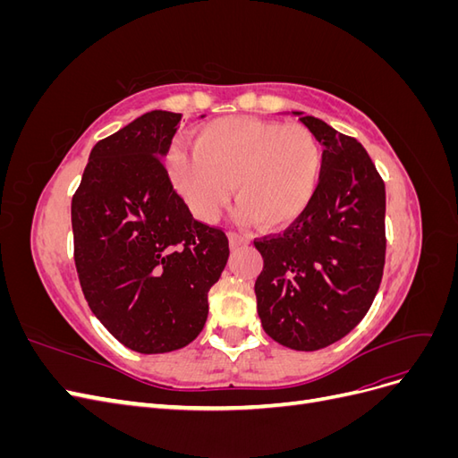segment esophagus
I'll return each instance as SVG.
<instances>
[{
  "mask_svg": "<svg viewBox=\"0 0 458 458\" xmlns=\"http://www.w3.org/2000/svg\"><path fill=\"white\" fill-rule=\"evenodd\" d=\"M250 241H248V237H244V234H241V233H234V231H231L229 233V244H231V248L234 250V248H239V246H244V244H248Z\"/></svg>",
  "mask_w": 458,
  "mask_h": 458,
  "instance_id": "esophagus-1",
  "label": "esophagus"
}]
</instances>
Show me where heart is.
<instances>
[{
  "mask_svg": "<svg viewBox=\"0 0 458 458\" xmlns=\"http://www.w3.org/2000/svg\"><path fill=\"white\" fill-rule=\"evenodd\" d=\"M195 152L174 147L168 170L192 216L216 221L231 200L263 229L284 227L310 206L321 175V147L301 123L227 116L195 133Z\"/></svg>",
  "mask_w": 458,
  "mask_h": 458,
  "instance_id": "1",
  "label": "heart"
}]
</instances>
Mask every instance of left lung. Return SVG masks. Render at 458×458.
I'll list each match as a JSON object with an SVG mask.
<instances>
[{
  "label": "left lung",
  "mask_w": 458,
  "mask_h": 458,
  "mask_svg": "<svg viewBox=\"0 0 458 458\" xmlns=\"http://www.w3.org/2000/svg\"><path fill=\"white\" fill-rule=\"evenodd\" d=\"M300 122L323 145L321 175L290 227L254 241L263 258L254 290L263 330L290 350L315 352L361 323L378 293L386 187L355 137L313 116Z\"/></svg>",
  "instance_id": "1"
}]
</instances>
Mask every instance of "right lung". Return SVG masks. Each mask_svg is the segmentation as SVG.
<instances>
[{
    "mask_svg": "<svg viewBox=\"0 0 458 458\" xmlns=\"http://www.w3.org/2000/svg\"><path fill=\"white\" fill-rule=\"evenodd\" d=\"M182 114L152 110L105 137L72 197L74 263L93 315L126 348L195 340L229 258L224 229L192 217L162 157Z\"/></svg>",
    "mask_w": 458,
    "mask_h": 458,
    "instance_id": "1",
    "label": "right lung"
}]
</instances>
